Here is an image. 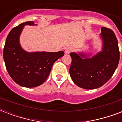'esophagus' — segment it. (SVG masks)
<instances>
[{"label":"esophagus","mask_w":122,"mask_h":122,"mask_svg":"<svg viewBox=\"0 0 122 122\" xmlns=\"http://www.w3.org/2000/svg\"><path fill=\"white\" fill-rule=\"evenodd\" d=\"M71 51H72V48L71 47H66V49H65V52L66 54H68L70 52H71Z\"/></svg>","instance_id":"obj_1"}]
</instances>
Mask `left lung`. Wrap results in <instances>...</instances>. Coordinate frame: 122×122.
<instances>
[{
  "instance_id": "obj_1",
  "label": "left lung",
  "mask_w": 122,
  "mask_h": 122,
  "mask_svg": "<svg viewBox=\"0 0 122 122\" xmlns=\"http://www.w3.org/2000/svg\"><path fill=\"white\" fill-rule=\"evenodd\" d=\"M102 50L92 56L84 52H71L70 75L77 86L95 89L106 83L115 71L120 59L118 44L112 30L101 28Z\"/></svg>"
}]
</instances>
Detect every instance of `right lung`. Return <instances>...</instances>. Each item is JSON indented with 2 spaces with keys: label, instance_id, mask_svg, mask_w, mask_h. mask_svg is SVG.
<instances>
[{
  "label": "right lung",
  "instance_id": "obj_1",
  "mask_svg": "<svg viewBox=\"0 0 122 122\" xmlns=\"http://www.w3.org/2000/svg\"><path fill=\"white\" fill-rule=\"evenodd\" d=\"M25 25L37 24L27 21L12 28L5 41L3 56L7 71L12 80L22 87L31 88L46 81L54 63L64 56V52L25 51L20 45V37Z\"/></svg>",
  "mask_w": 122,
  "mask_h": 122
}]
</instances>
